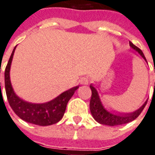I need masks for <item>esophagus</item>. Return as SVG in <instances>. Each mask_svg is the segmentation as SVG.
<instances>
[{
	"label": "esophagus",
	"mask_w": 155,
	"mask_h": 155,
	"mask_svg": "<svg viewBox=\"0 0 155 155\" xmlns=\"http://www.w3.org/2000/svg\"><path fill=\"white\" fill-rule=\"evenodd\" d=\"M90 82V80L89 78H87V77H82L81 80H80V82L82 83V84H88Z\"/></svg>",
	"instance_id": "esophagus-1"
}]
</instances>
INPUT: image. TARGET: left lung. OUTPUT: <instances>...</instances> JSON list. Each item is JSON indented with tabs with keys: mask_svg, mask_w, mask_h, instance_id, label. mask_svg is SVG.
Segmentation results:
<instances>
[{
	"mask_svg": "<svg viewBox=\"0 0 155 155\" xmlns=\"http://www.w3.org/2000/svg\"><path fill=\"white\" fill-rule=\"evenodd\" d=\"M130 46L132 48L136 50V51L139 53L144 60L146 61L145 55L143 54L142 51L137 46H136L131 42L129 41ZM91 90V98L90 101V110L91 114H92L94 119L96 122H98L101 124H104V125H109V126H117V125H122V124H125V123H128L131 121L135 120L138 116H139L143 109L145 107L147 101H145V103L143 104L142 106L140 107L138 110L135 111L134 113L131 114H114V113L108 112L107 110L104 109L102 104H101V100L99 97L97 91L95 90V87H93L92 85H90ZM155 87V85H154Z\"/></svg>",
	"mask_w": 155,
	"mask_h": 155,
	"instance_id": "1",
	"label": "left lung"
}]
</instances>
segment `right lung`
Wrapping results in <instances>:
<instances>
[{
    "label": "right lung",
    "instance_id": "add662e5",
    "mask_svg": "<svg viewBox=\"0 0 155 155\" xmlns=\"http://www.w3.org/2000/svg\"><path fill=\"white\" fill-rule=\"evenodd\" d=\"M15 48L16 46L13 50L12 54L5 69V87L7 100L10 107L21 119L28 123L39 126H49L58 123L64 114L68 101L78 87L66 91L53 101L45 104H31L22 101L14 92L10 80V64Z\"/></svg>",
    "mask_w": 155,
    "mask_h": 155
}]
</instances>
